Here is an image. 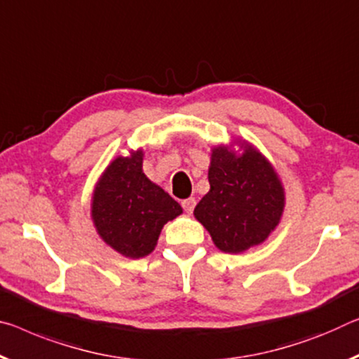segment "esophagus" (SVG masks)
<instances>
[{
	"label": "esophagus",
	"instance_id": "obj_1",
	"mask_svg": "<svg viewBox=\"0 0 359 359\" xmlns=\"http://www.w3.org/2000/svg\"><path fill=\"white\" fill-rule=\"evenodd\" d=\"M195 206H196L195 198H187V200L182 201V208H184L187 214H191L193 209H195Z\"/></svg>",
	"mask_w": 359,
	"mask_h": 359
}]
</instances>
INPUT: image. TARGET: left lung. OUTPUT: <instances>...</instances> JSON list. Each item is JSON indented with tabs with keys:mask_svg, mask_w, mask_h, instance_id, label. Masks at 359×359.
I'll return each instance as SVG.
<instances>
[{
	"mask_svg": "<svg viewBox=\"0 0 359 359\" xmlns=\"http://www.w3.org/2000/svg\"><path fill=\"white\" fill-rule=\"evenodd\" d=\"M242 149L234 151V145ZM210 190L196 204V220L222 252L259 246L283 217L286 195L273 164L246 140L210 150Z\"/></svg>",
	"mask_w": 359,
	"mask_h": 359,
	"instance_id": "8db88e82",
	"label": "left lung"
}]
</instances>
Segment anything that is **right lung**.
Here are the masks:
<instances>
[{"label":"right lung","mask_w":359,"mask_h":359,"mask_svg":"<svg viewBox=\"0 0 359 359\" xmlns=\"http://www.w3.org/2000/svg\"><path fill=\"white\" fill-rule=\"evenodd\" d=\"M142 163V149L116 156L102 172L90 201L102 241L129 259L151 254L163 226L182 214L180 204L144 174Z\"/></svg>","instance_id":"add662e5"}]
</instances>
